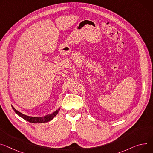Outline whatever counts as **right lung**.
Here are the masks:
<instances>
[{
  "label": "right lung",
  "instance_id": "1",
  "mask_svg": "<svg viewBox=\"0 0 153 153\" xmlns=\"http://www.w3.org/2000/svg\"><path fill=\"white\" fill-rule=\"evenodd\" d=\"M12 108L14 110V111L15 112V113L16 114H18L19 117H21L25 120L29 121V122H30V123H41L48 122V121H51V120H52L54 118V117L56 116L59 112V111L60 110V108H59L57 110L55 111V112H54L53 113H52V114L47 115L43 117H33L27 116V115H25L21 114V112H19V111L16 110L13 106H12Z\"/></svg>",
  "mask_w": 153,
  "mask_h": 153
}]
</instances>
